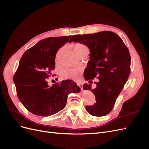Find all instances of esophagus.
Masks as SVG:
<instances>
[{
  "label": "esophagus",
  "instance_id": "34e87169",
  "mask_svg": "<svg viewBox=\"0 0 149 149\" xmlns=\"http://www.w3.org/2000/svg\"><path fill=\"white\" fill-rule=\"evenodd\" d=\"M77 84H78V86L81 88V89L83 90V84L81 83H77Z\"/></svg>",
  "mask_w": 149,
  "mask_h": 149
}]
</instances>
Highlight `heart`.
<instances>
[{
  "mask_svg": "<svg viewBox=\"0 0 149 149\" xmlns=\"http://www.w3.org/2000/svg\"><path fill=\"white\" fill-rule=\"evenodd\" d=\"M73 50L76 56H79L84 53H89V48L83 43H76L73 48ZM81 72V69L79 68H66L61 72L62 78L78 79Z\"/></svg>",
  "mask_w": 149,
  "mask_h": 149,
  "instance_id": "1",
  "label": "heart"
}]
</instances>
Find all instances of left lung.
<instances>
[{"label": "left lung", "mask_w": 149, "mask_h": 149, "mask_svg": "<svg viewBox=\"0 0 149 149\" xmlns=\"http://www.w3.org/2000/svg\"><path fill=\"white\" fill-rule=\"evenodd\" d=\"M83 43L90 50L84 78L93 82L99 79L96 88L84 84V89L93 93L96 103L86 106V110L94 116H106L112 111L117 98L123 89L130 73V56L128 48L118 35L110 31H103L93 34L72 36L69 42Z\"/></svg>", "instance_id": "1"}]
</instances>
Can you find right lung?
<instances>
[{
    "mask_svg": "<svg viewBox=\"0 0 149 149\" xmlns=\"http://www.w3.org/2000/svg\"><path fill=\"white\" fill-rule=\"evenodd\" d=\"M71 36L40 40L22 55L13 76L17 96L25 107L40 116H49L65 107L68 94L80 88L71 80L49 86L47 79L55 68L56 54Z\"/></svg>",
    "mask_w": 149,
    "mask_h": 149,
    "instance_id": "right-lung-1",
    "label": "right lung"
}]
</instances>
